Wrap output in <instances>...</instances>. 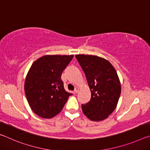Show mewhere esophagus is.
Masks as SVG:
<instances>
[{
  "label": "esophagus",
  "mask_w": 150,
  "mask_h": 150,
  "mask_svg": "<svg viewBox=\"0 0 150 150\" xmlns=\"http://www.w3.org/2000/svg\"><path fill=\"white\" fill-rule=\"evenodd\" d=\"M79 88L78 87H76V88H75V90H74L75 93H77L79 92Z\"/></svg>",
  "instance_id": "esophagus-1"
}]
</instances>
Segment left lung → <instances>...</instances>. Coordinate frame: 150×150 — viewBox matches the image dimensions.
<instances>
[{
	"instance_id": "8db88e82",
	"label": "left lung",
	"mask_w": 150,
	"mask_h": 150,
	"mask_svg": "<svg viewBox=\"0 0 150 150\" xmlns=\"http://www.w3.org/2000/svg\"><path fill=\"white\" fill-rule=\"evenodd\" d=\"M75 57L91 92L89 102L81 105L83 112L91 120H105L115 110L120 95L121 85L116 71L104 58L83 54Z\"/></svg>"
}]
</instances>
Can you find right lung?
Here are the masks:
<instances>
[{
	"instance_id": "right-lung-1",
	"label": "right lung",
	"mask_w": 150,
	"mask_h": 150,
	"mask_svg": "<svg viewBox=\"0 0 150 150\" xmlns=\"http://www.w3.org/2000/svg\"><path fill=\"white\" fill-rule=\"evenodd\" d=\"M73 55H47L33 63L26 75L24 91L30 108L44 118L59 114L71 93L65 90L61 79Z\"/></svg>"
}]
</instances>
